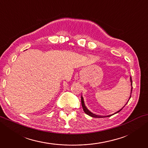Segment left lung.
I'll return each mask as SVG.
<instances>
[{
  "mask_svg": "<svg viewBox=\"0 0 148 148\" xmlns=\"http://www.w3.org/2000/svg\"><path fill=\"white\" fill-rule=\"evenodd\" d=\"M131 85H132V79H131ZM132 89H133V88H131V92H132ZM130 98H131V96H130ZM82 107H83V109H84V112H85V113H86L87 114H88L89 116H92V117H94V118H102V117H104V116H98V115H96V114H93V113H92L90 112V111H89V110H88V108H86V106H85V104H84V98H83V97L82 96ZM123 108H121L120 110H119V111H117V112H116V113H117V112H120V111L122 110ZM116 113H115V114H116ZM111 115H108V116H110Z\"/></svg>",
  "mask_w": 148,
  "mask_h": 148,
  "instance_id": "left-lung-1",
  "label": "left lung"
}]
</instances>
